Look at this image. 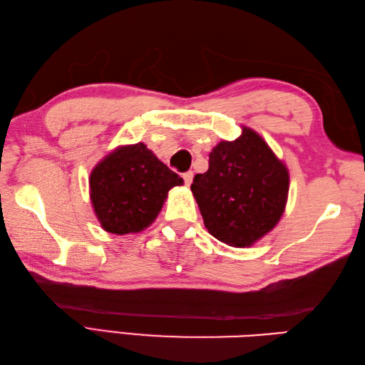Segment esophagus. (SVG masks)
<instances>
[{
  "mask_svg": "<svg viewBox=\"0 0 365 365\" xmlns=\"http://www.w3.org/2000/svg\"><path fill=\"white\" fill-rule=\"evenodd\" d=\"M192 177H195V174H192L191 170H188V173L183 174V180H185V185H187V187H190V185H191Z\"/></svg>",
  "mask_w": 365,
  "mask_h": 365,
  "instance_id": "1",
  "label": "esophagus"
}]
</instances>
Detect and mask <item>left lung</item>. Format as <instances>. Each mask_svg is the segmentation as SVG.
Wrapping results in <instances>:
<instances>
[{
  "mask_svg": "<svg viewBox=\"0 0 365 365\" xmlns=\"http://www.w3.org/2000/svg\"><path fill=\"white\" fill-rule=\"evenodd\" d=\"M204 224L220 242L254 245L281 220L289 196V169L263 138L243 127L235 141L213 147L208 170L191 185Z\"/></svg>",
  "mask_w": 365,
  "mask_h": 365,
  "instance_id": "8db88e82",
  "label": "left lung"
}]
</instances>
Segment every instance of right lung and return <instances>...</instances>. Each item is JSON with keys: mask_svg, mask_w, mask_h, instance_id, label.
Listing matches in <instances>:
<instances>
[{"mask_svg": "<svg viewBox=\"0 0 365 365\" xmlns=\"http://www.w3.org/2000/svg\"><path fill=\"white\" fill-rule=\"evenodd\" d=\"M183 178L144 143L120 145L92 169L89 195L102 227L115 235L138 234L161 212L168 191Z\"/></svg>", "mask_w": 365, "mask_h": 365, "instance_id": "1", "label": "right lung"}]
</instances>
